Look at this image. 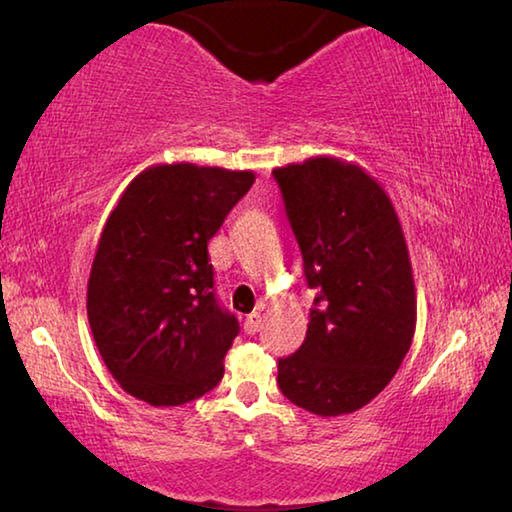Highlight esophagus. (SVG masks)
Returning a JSON list of instances; mask_svg holds the SVG:
<instances>
[{
  "label": "esophagus",
  "mask_w": 512,
  "mask_h": 512,
  "mask_svg": "<svg viewBox=\"0 0 512 512\" xmlns=\"http://www.w3.org/2000/svg\"><path fill=\"white\" fill-rule=\"evenodd\" d=\"M244 329H246V334H257L259 329H262V314H250V316H246V320H244Z\"/></svg>",
  "instance_id": "obj_1"
}]
</instances>
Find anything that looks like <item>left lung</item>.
Listing matches in <instances>:
<instances>
[{
  "instance_id": "8db88e82",
  "label": "left lung",
  "mask_w": 512,
  "mask_h": 512,
  "mask_svg": "<svg viewBox=\"0 0 512 512\" xmlns=\"http://www.w3.org/2000/svg\"><path fill=\"white\" fill-rule=\"evenodd\" d=\"M316 289L305 343L277 363L282 395L320 418L384 391L418 320L413 266L386 189L359 164L316 155L273 169Z\"/></svg>"
}]
</instances>
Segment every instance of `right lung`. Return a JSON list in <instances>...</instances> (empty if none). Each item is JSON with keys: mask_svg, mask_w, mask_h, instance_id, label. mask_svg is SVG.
Instances as JSON below:
<instances>
[{"mask_svg": "<svg viewBox=\"0 0 512 512\" xmlns=\"http://www.w3.org/2000/svg\"><path fill=\"white\" fill-rule=\"evenodd\" d=\"M255 171L153 164L103 225L88 320L110 375L151 406H180L219 384L237 318L214 298L207 244Z\"/></svg>", "mask_w": 512, "mask_h": 512, "instance_id": "add662e5", "label": "right lung"}]
</instances>
